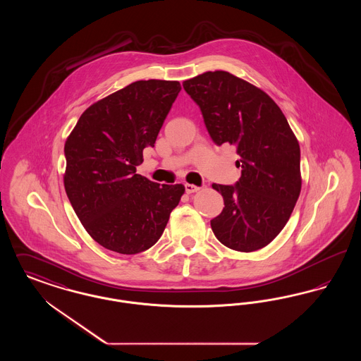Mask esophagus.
<instances>
[{
	"label": "esophagus",
	"instance_id": "34e87169",
	"mask_svg": "<svg viewBox=\"0 0 361 361\" xmlns=\"http://www.w3.org/2000/svg\"><path fill=\"white\" fill-rule=\"evenodd\" d=\"M199 189H200L199 187H196V185H193V184H185V192H187V193L197 192Z\"/></svg>",
	"mask_w": 361,
	"mask_h": 361
}]
</instances>
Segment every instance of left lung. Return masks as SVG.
Instances as JSON below:
<instances>
[{
  "label": "left lung",
  "instance_id": "8db88e82",
  "mask_svg": "<svg viewBox=\"0 0 361 361\" xmlns=\"http://www.w3.org/2000/svg\"><path fill=\"white\" fill-rule=\"evenodd\" d=\"M183 86L199 105L215 145H233L240 157L234 185L212 184L224 202L211 221L212 231L233 250H258L283 230L299 197L298 139L265 92L227 71H207Z\"/></svg>",
  "mask_w": 361,
  "mask_h": 361
}]
</instances>
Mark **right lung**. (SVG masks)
I'll use <instances>...</instances> for the list:
<instances>
[{
  "instance_id": "right-lung-1",
  "label": "right lung",
  "mask_w": 361,
  "mask_h": 361,
  "mask_svg": "<svg viewBox=\"0 0 361 361\" xmlns=\"http://www.w3.org/2000/svg\"><path fill=\"white\" fill-rule=\"evenodd\" d=\"M181 90L178 81H137L90 105L65 143L70 203L105 249L137 255L162 235L184 185L137 174Z\"/></svg>"
}]
</instances>
